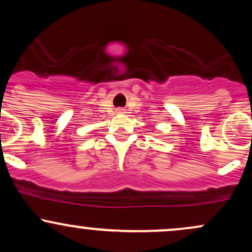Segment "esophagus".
<instances>
[{
	"label": "esophagus",
	"mask_w": 252,
	"mask_h": 252,
	"mask_svg": "<svg viewBox=\"0 0 252 252\" xmlns=\"http://www.w3.org/2000/svg\"><path fill=\"white\" fill-rule=\"evenodd\" d=\"M118 114H124V111L122 109H120V110H118Z\"/></svg>",
	"instance_id": "34e87169"
}]
</instances>
